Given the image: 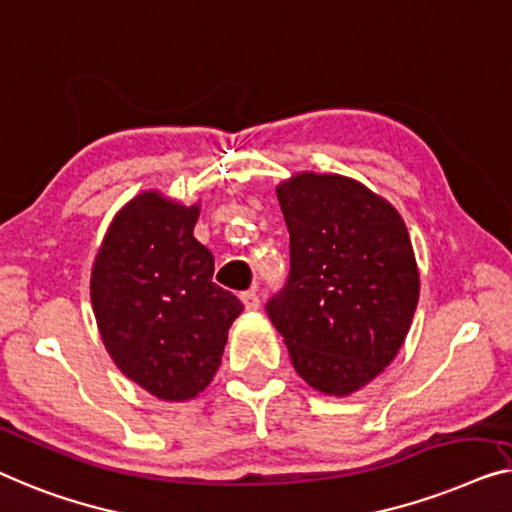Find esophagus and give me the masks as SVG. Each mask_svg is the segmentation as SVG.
<instances>
[{"mask_svg":"<svg viewBox=\"0 0 512 512\" xmlns=\"http://www.w3.org/2000/svg\"><path fill=\"white\" fill-rule=\"evenodd\" d=\"M241 301H243V306H246V311H257V308H259V297H257L255 290L243 292Z\"/></svg>","mask_w":512,"mask_h":512,"instance_id":"esophagus-1","label":"esophagus"}]
</instances>
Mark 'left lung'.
Wrapping results in <instances>:
<instances>
[{
    "label": "left lung",
    "instance_id": "left-lung-1",
    "mask_svg": "<svg viewBox=\"0 0 512 512\" xmlns=\"http://www.w3.org/2000/svg\"><path fill=\"white\" fill-rule=\"evenodd\" d=\"M290 232V276L266 301L294 369L322 394L348 397L397 357L420 299L401 215L338 174L292 176L276 187Z\"/></svg>",
    "mask_w": 512,
    "mask_h": 512
}]
</instances>
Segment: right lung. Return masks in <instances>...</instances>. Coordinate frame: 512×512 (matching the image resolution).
Wrapping results in <instances>:
<instances>
[{"instance_id":"add662e5","label":"right lung","mask_w":512,"mask_h":512,"mask_svg":"<svg viewBox=\"0 0 512 512\" xmlns=\"http://www.w3.org/2000/svg\"><path fill=\"white\" fill-rule=\"evenodd\" d=\"M199 204L150 190L115 215L95 257L92 311L115 366L162 401L204 392L243 304L213 283L211 250L194 239Z\"/></svg>"}]
</instances>
